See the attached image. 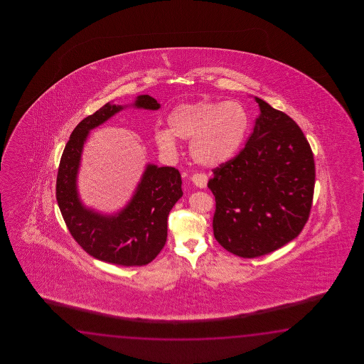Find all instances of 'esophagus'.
<instances>
[{
  "label": "esophagus",
  "mask_w": 364,
  "mask_h": 364,
  "mask_svg": "<svg viewBox=\"0 0 364 364\" xmlns=\"http://www.w3.org/2000/svg\"><path fill=\"white\" fill-rule=\"evenodd\" d=\"M193 185L199 188H205L207 187V182H208V177L205 174H193L191 177Z\"/></svg>",
  "instance_id": "34e87169"
}]
</instances>
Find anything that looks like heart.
Masks as SVG:
<instances>
[{
  "instance_id": "obj_1",
  "label": "heart",
  "mask_w": 364,
  "mask_h": 364,
  "mask_svg": "<svg viewBox=\"0 0 364 364\" xmlns=\"http://www.w3.org/2000/svg\"><path fill=\"white\" fill-rule=\"evenodd\" d=\"M169 129H156V146L166 154L177 149V139L190 141V154L204 168L229 163L240 152L250 130V117L237 101L183 102L168 114Z\"/></svg>"
}]
</instances>
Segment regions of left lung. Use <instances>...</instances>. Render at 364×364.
Here are the masks:
<instances>
[{"label": "left lung", "instance_id": "obj_1", "mask_svg": "<svg viewBox=\"0 0 364 364\" xmlns=\"http://www.w3.org/2000/svg\"><path fill=\"white\" fill-rule=\"evenodd\" d=\"M260 114L246 147L213 169V234L229 252L257 257L294 240L307 223L315 187L314 155L301 127L254 97Z\"/></svg>", "mask_w": 364, "mask_h": 364}]
</instances>
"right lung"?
I'll return each mask as SVG.
<instances>
[{"instance_id": "1", "label": "right lung", "mask_w": 364, "mask_h": 364, "mask_svg": "<svg viewBox=\"0 0 364 364\" xmlns=\"http://www.w3.org/2000/svg\"><path fill=\"white\" fill-rule=\"evenodd\" d=\"M127 107L108 102L77 124L62 154L55 198L71 235L87 254L105 263L141 267L165 246L169 212L183 195L179 171L147 164L130 201L112 215L85 207L77 193V173L90 132ZM132 107L157 110L160 104L149 95H140Z\"/></svg>"}]
</instances>
